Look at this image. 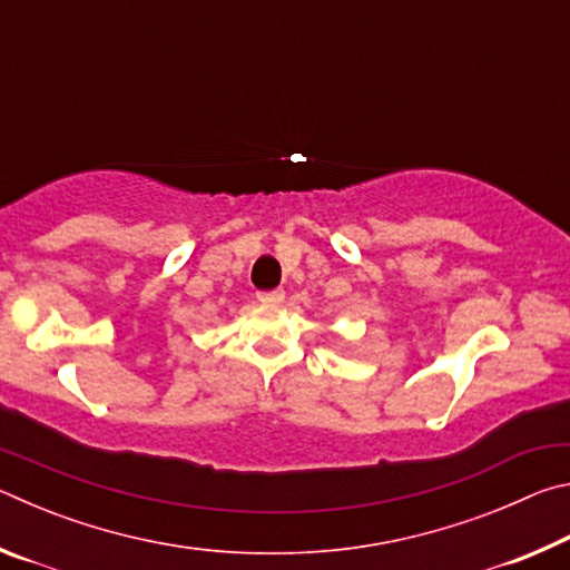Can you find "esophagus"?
<instances>
[{"instance_id": "obj_1", "label": "esophagus", "mask_w": 570, "mask_h": 570, "mask_svg": "<svg viewBox=\"0 0 570 570\" xmlns=\"http://www.w3.org/2000/svg\"><path fill=\"white\" fill-rule=\"evenodd\" d=\"M258 302H264V304H282L284 302V292H282V288H274V292H258Z\"/></svg>"}]
</instances>
